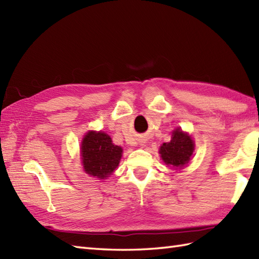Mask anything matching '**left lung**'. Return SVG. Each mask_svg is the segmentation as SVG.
Wrapping results in <instances>:
<instances>
[{
  "label": "left lung",
  "instance_id": "1",
  "mask_svg": "<svg viewBox=\"0 0 259 259\" xmlns=\"http://www.w3.org/2000/svg\"><path fill=\"white\" fill-rule=\"evenodd\" d=\"M192 152H194V141L188 135L184 134L179 129L174 131L172 139L170 142H164L159 151L164 163L174 168H181L188 163Z\"/></svg>",
  "mask_w": 259,
  "mask_h": 259
}]
</instances>
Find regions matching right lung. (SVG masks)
<instances>
[{"instance_id": "right-lung-1", "label": "right lung", "mask_w": 259, "mask_h": 259, "mask_svg": "<svg viewBox=\"0 0 259 259\" xmlns=\"http://www.w3.org/2000/svg\"><path fill=\"white\" fill-rule=\"evenodd\" d=\"M122 148L112 144L104 133H88L81 146L82 163L84 171L93 177L103 179L118 167Z\"/></svg>"}]
</instances>
